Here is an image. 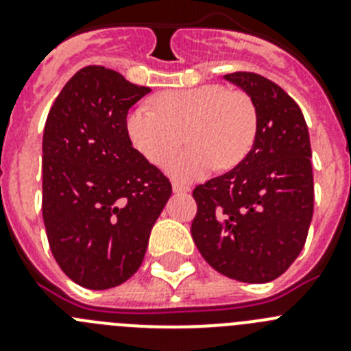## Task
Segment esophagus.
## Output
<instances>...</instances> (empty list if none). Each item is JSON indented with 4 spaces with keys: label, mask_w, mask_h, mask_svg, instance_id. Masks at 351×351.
Segmentation results:
<instances>
[{
    "label": "esophagus",
    "mask_w": 351,
    "mask_h": 351,
    "mask_svg": "<svg viewBox=\"0 0 351 351\" xmlns=\"http://www.w3.org/2000/svg\"><path fill=\"white\" fill-rule=\"evenodd\" d=\"M172 191L173 193H188V191H190V188H188V186H184V184H179V182H173L172 184Z\"/></svg>",
    "instance_id": "34e87169"
}]
</instances>
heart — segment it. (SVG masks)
<instances>
[{"label":"heart","mask_w":351,"mask_h":351,"mask_svg":"<svg viewBox=\"0 0 351 351\" xmlns=\"http://www.w3.org/2000/svg\"><path fill=\"white\" fill-rule=\"evenodd\" d=\"M151 105H137L126 116V135L133 149L149 163L161 165L186 130L191 147L165 162L167 173L178 181H193L219 165L232 169L250 153L256 133L253 105L246 96L223 86L170 89Z\"/></svg>","instance_id":"heart-1"}]
</instances>
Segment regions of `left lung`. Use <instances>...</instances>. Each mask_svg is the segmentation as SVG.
Listing matches in <instances>:
<instances>
[{"instance_id": "left-lung-1", "label": "left lung", "mask_w": 351, "mask_h": 351, "mask_svg": "<svg viewBox=\"0 0 351 351\" xmlns=\"http://www.w3.org/2000/svg\"><path fill=\"white\" fill-rule=\"evenodd\" d=\"M255 107L253 147L237 167L195 188L191 235L210 267L243 283L280 278L302 251L313 218V167L302 110L272 80L235 71Z\"/></svg>"}]
</instances>
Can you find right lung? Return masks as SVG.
<instances>
[{
    "label": "right lung",
    "instance_id": "obj_1",
    "mask_svg": "<svg viewBox=\"0 0 351 351\" xmlns=\"http://www.w3.org/2000/svg\"><path fill=\"white\" fill-rule=\"evenodd\" d=\"M151 91L105 66L71 77L51 107L42 142V213L61 271L107 290L141 267L151 228L172 195L169 179L126 135L132 105Z\"/></svg>",
    "mask_w": 351,
    "mask_h": 351
}]
</instances>
